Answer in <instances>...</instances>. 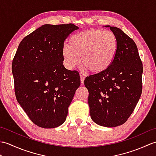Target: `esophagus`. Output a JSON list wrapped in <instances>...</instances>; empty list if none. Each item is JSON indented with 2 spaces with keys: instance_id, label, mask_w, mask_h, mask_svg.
Instances as JSON below:
<instances>
[{
  "instance_id": "esophagus-1",
  "label": "esophagus",
  "mask_w": 156,
  "mask_h": 156,
  "mask_svg": "<svg viewBox=\"0 0 156 156\" xmlns=\"http://www.w3.org/2000/svg\"><path fill=\"white\" fill-rule=\"evenodd\" d=\"M84 77L83 76L80 75V82H81V84H84Z\"/></svg>"
}]
</instances>
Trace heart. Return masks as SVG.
I'll return each mask as SVG.
<instances>
[{"label": "heart", "instance_id": "heart-1", "mask_svg": "<svg viewBox=\"0 0 156 156\" xmlns=\"http://www.w3.org/2000/svg\"><path fill=\"white\" fill-rule=\"evenodd\" d=\"M69 47L62 49L64 64L69 69L82 66L93 74H101L110 67L117 54V36L110 31L94 29L80 31L69 39Z\"/></svg>", "mask_w": 156, "mask_h": 156}]
</instances>
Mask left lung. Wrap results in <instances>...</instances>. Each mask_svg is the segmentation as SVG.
Returning a JSON list of instances; mask_svg holds the SVG:
<instances>
[{
    "mask_svg": "<svg viewBox=\"0 0 156 156\" xmlns=\"http://www.w3.org/2000/svg\"><path fill=\"white\" fill-rule=\"evenodd\" d=\"M110 29L118 41L114 61L105 72L87 76L84 85L92 120L114 127L127 121L140 100L143 64L133 39L118 27Z\"/></svg>",
    "mask_w": 156,
    "mask_h": 156,
    "instance_id": "1",
    "label": "left lung"
}]
</instances>
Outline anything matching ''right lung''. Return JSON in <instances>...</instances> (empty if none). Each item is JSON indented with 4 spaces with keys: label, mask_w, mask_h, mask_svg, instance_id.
<instances>
[{
    "label": "right lung",
    "mask_w": 156,
    "mask_h": 156,
    "mask_svg": "<svg viewBox=\"0 0 156 156\" xmlns=\"http://www.w3.org/2000/svg\"><path fill=\"white\" fill-rule=\"evenodd\" d=\"M78 27L72 23L44 25L23 39L12 62L16 101L36 125L45 129L64 122L79 73L63 65L66 39Z\"/></svg>",
    "instance_id": "add662e5"
}]
</instances>
